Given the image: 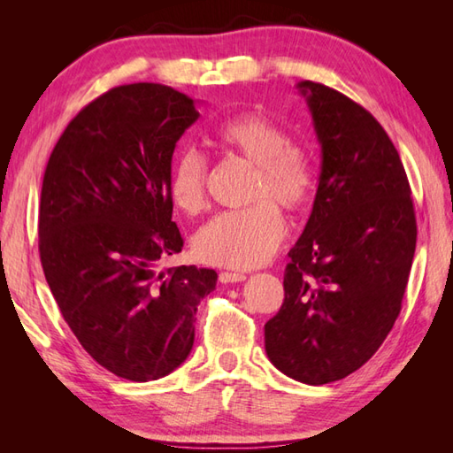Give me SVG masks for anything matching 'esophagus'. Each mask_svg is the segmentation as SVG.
<instances>
[{"label": "esophagus", "instance_id": "esophagus-1", "mask_svg": "<svg viewBox=\"0 0 453 453\" xmlns=\"http://www.w3.org/2000/svg\"><path fill=\"white\" fill-rule=\"evenodd\" d=\"M218 278L221 284H234V282H243L247 276L243 273H219Z\"/></svg>", "mask_w": 453, "mask_h": 453}]
</instances>
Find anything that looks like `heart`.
I'll list each match as a JSON object with an SVG mask.
<instances>
[{
    "mask_svg": "<svg viewBox=\"0 0 453 453\" xmlns=\"http://www.w3.org/2000/svg\"><path fill=\"white\" fill-rule=\"evenodd\" d=\"M221 148L247 159L257 167L251 208L224 211L202 226L192 251L206 265L226 268H255L265 265L286 237L288 211H302L311 202L315 177L310 159L294 146L280 124L263 114H239L221 124L216 132ZM208 161L196 150H185L173 161L167 192L173 206L195 216L206 208Z\"/></svg>",
    "mask_w": 453,
    "mask_h": 453,
    "instance_id": "heart-1",
    "label": "heart"
}]
</instances>
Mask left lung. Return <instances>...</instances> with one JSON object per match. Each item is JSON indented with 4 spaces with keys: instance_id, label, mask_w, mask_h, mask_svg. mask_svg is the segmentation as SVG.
I'll list each match as a JSON object with an SVG mask.
<instances>
[{
    "instance_id": "left-lung-1",
    "label": "left lung",
    "mask_w": 453,
    "mask_h": 453,
    "mask_svg": "<svg viewBox=\"0 0 453 453\" xmlns=\"http://www.w3.org/2000/svg\"><path fill=\"white\" fill-rule=\"evenodd\" d=\"M321 146V175L288 257L284 303L265 349L296 381L323 386L368 362L393 329L417 247V218L399 151L358 103L297 83Z\"/></svg>"
}]
</instances>
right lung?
<instances>
[{
    "label": "right lung",
    "mask_w": 453,
    "mask_h": 453,
    "mask_svg": "<svg viewBox=\"0 0 453 453\" xmlns=\"http://www.w3.org/2000/svg\"><path fill=\"white\" fill-rule=\"evenodd\" d=\"M200 117L161 83L120 85L67 124L44 171L38 253L65 323L95 362L130 381L187 360L211 268L173 266L182 237L167 192L173 151Z\"/></svg>",
    "instance_id": "right-lung-1"
}]
</instances>
